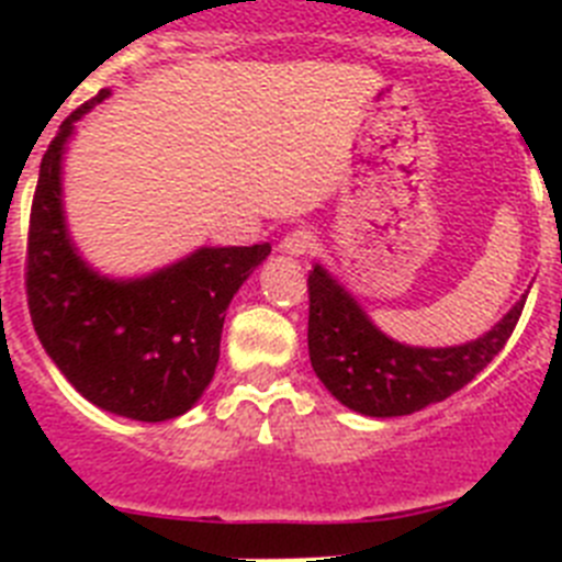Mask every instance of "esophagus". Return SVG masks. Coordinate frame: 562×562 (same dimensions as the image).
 <instances>
[{
  "label": "esophagus",
  "instance_id": "34e87169",
  "mask_svg": "<svg viewBox=\"0 0 562 562\" xmlns=\"http://www.w3.org/2000/svg\"><path fill=\"white\" fill-rule=\"evenodd\" d=\"M315 233L306 231V227H295V231H290L281 238V250H284L286 256H306V252L315 250Z\"/></svg>",
  "mask_w": 562,
  "mask_h": 562
}]
</instances>
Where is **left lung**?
Returning a JSON list of instances; mask_svg holds the SVG:
<instances>
[{
    "label": "left lung",
    "instance_id": "8db88e82",
    "mask_svg": "<svg viewBox=\"0 0 562 562\" xmlns=\"http://www.w3.org/2000/svg\"><path fill=\"white\" fill-rule=\"evenodd\" d=\"M526 297L484 337L416 349L382 335L321 265L310 272V360L335 400L366 416H408L448 400L490 366L515 331Z\"/></svg>",
    "mask_w": 562,
    "mask_h": 562
}]
</instances>
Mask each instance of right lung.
Wrapping results in <instances>:
<instances>
[{"label": "right lung", "instance_id": "right-lung-1", "mask_svg": "<svg viewBox=\"0 0 562 562\" xmlns=\"http://www.w3.org/2000/svg\"><path fill=\"white\" fill-rule=\"evenodd\" d=\"M106 95L101 89L69 114L42 157L24 258L27 306L44 351L78 394L109 414L166 422L211 385L227 306L270 245L200 247L134 281L89 270L64 225L61 154L78 117Z\"/></svg>", "mask_w": 562, "mask_h": 562}]
</instances>
